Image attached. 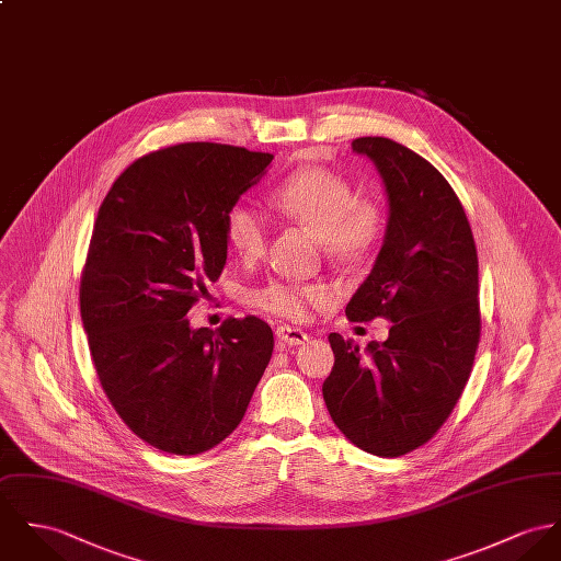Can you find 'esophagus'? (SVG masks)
<instances>
[{
	"instance_id": "1",
	"label": "esophagus",
	"mask_w": 561,
	"mask_h": 561,
	"mask_svg": "<svg viewBox=\"0 0 561 561\" xmlns=\"http://www.w3.org/2000/svg\"><path fill=\"white\" fill-rule=\"evenodd\" d=\"M276 336H278V341H283L285 345H289V347H298V345H305L308 343V334H306L305 330H300V328H294V325H278L276 328Z\"/></svg>"
}]
</instances>
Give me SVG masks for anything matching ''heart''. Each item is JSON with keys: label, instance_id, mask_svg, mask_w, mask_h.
<instances>
[{"label": "heart", "instance_id": "heart-1", "mask_svg": "<svg viewBox=\"0 0 561 561\" xmlns=\"http://www.w3.org/2000/svg\"><path fill=\"white\" fill-rule=\"evenodd\" d=\"M274 205L323 240L325 253L339 261H359L383 236V214L377 205L357 199L354 186L321 167L300 169L274 191ZM229 247L242 259L265 251L267 218L255 205L240 199L225 216ZM332 298L325 285L274 278L251 294V305L287 319H305L310 308Z\"/></svg>", "mask_w": 561, "mask_h": 561}]
</instances>
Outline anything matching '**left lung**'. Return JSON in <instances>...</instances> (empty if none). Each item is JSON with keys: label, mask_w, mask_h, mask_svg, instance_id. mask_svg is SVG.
Returning a JSON list of instances; mask_svg holds the SVG:
<instances>
[{"label": "left lung", "mask_w": 561, "mask_h": 561, "mask_svg": "<svg viewBox=\"0 0 561 561\" xmlns=\"http://www.w3.org/2000/svg\"><path fill=\"white\" fill-rule=\"evenodd\" d=\"M390 205L383 247L345 308L352 321H392L383 343L359 352L330 334L334 366L323 401L341 433L375 457L426 444L465 390L480 341L478 253L448 180L386 137H359Z\"/></svg>", "instance_id": "1"}]
</instances>
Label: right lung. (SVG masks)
<instances>
[{"label":"right lung","instance_id":"1","mask_svg":"<svg viewBox=\"0 0 561 561\" xmlns=\"http://www.w3.org/2000/svg\"><path fill=\"white\" fill-rule=\"evenodd\" d=\"M272 158L205 141L156 150L99 209L81 319L108 403L156 450L188 457L229 437L272 357V328L255 314L218 330L186 317L225 267L229 207Z\"/></svg>","mask_w":561,"mask_h":561}]
</instances>
